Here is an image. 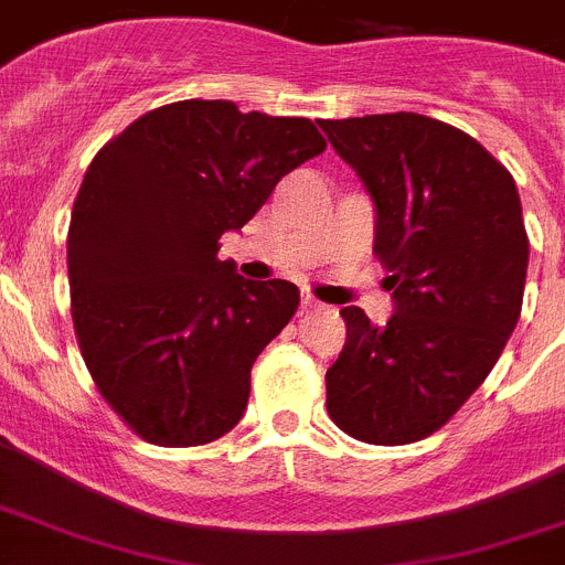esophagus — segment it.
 I'll use <instances>...</instances> for the list:
<instances>
[{"mask_svg":"<svg viewBox=\"0 0 565 565\" xmlns=\"http://www.w3.org/2000/svg\"><path fill=\"white\" fill-rule=\"evenodd\" d=\"M301 307L307 309V312H312V309H323V303H320L318 298H312V295H303V298H301Z\"/></svg>","mask_w":565,"mask_h":565,"instance_id":"esophagus-1","label":"esophagus"}]
</instances>
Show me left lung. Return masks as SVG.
Returning a JSON list of instances; mask_svg holds the SVG:
<instances>
[{
	"label": "left lung",
	"mask_w": 565,
	"mask_h": 565,
	"mask_svg": "<svg viewBox=\"0 0 565 565\" xmlns=\"http://www.w3.org/2000/svg\"><path fill=\"white\" fill-rule=\"evenodd\" d=\"M371 194L394 315L343 307L327 411L369 445L439 430L479 388L521 318L530 238L510 171L470 135L416 111L320 120Z\"/></svg>",
	"instance_id": "left-lung-1"
}]
</instances>
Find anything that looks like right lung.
Wrapping results in <instances>:
<instances>
[{"label": "right lung", "mask_w": 565, "mask_h": 565, "mask_svg": "<svg viewBox=\"0 0 565 565\" xmlns=\"http://www.w3.org/2000/svg\"><path fill=\"white\" fill-rule=\"evenodd\" d=\"M323 149L307 118L191 98L146 111L89 162L67 236L75 338L140 439L207 445L245 416L253 363L301 292L242 278L220 238Z\"/></svg>", "instance_id": "add662e5"}]
</instances>
